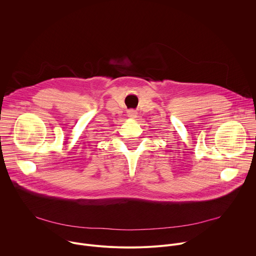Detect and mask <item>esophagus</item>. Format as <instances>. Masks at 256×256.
<instances>
[{"mask_svg":"<svg viewBox=\"0 0 256 256\" xmlns=\"http://www.w3.org/2000/svg\"><path fill=\"white\" fill-rule=\"evenodd\" d=\"M136 114H138V112H136V110H134V109H130V110L128 112V118H136Z\"/></svg>","mask_w":256,"mask_h":256,"instance_id":"1","label":"esophagus"}]
</instances>
